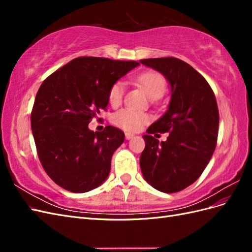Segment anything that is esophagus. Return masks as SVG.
Instances as JSON below:
<instances>
[{
    "mask_svg": "<svg viewBox=\"0 0 252 252\" xmlns=\"http://www.w3.org/2000/svg\"><path fill=\"white\" fill-rule=\"evenodd\" d=\"M133 136H134V135H133L132 133H130V132H126V133H125V139H126V140H131V139L133 138Z\"/></svg>",
    "mask_w": 252,
    "mask_h": 252,
    "instance_id": "34e87169",
    "label": "esophagus"
}]
</instances>
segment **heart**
I'll list each match as a JSON object with an SVG mask.
<instances>
[{"label": "heart", "instance_id": "heart-1", "mask_svg": "<svg viewBox=\"0 0 252 252\" xmlns=\"http://www.w3.org/2000/svg\"><path fill=\"white\" fill-rule=\"evenodd\" d=\"M135 83H138L143 87L150 97H161L166 89V82L161 74L155 71H147L141 73L134 79ZM125 93V84L122 81H118L113 84L109 90V103L112 106H118L123 100ZM114 124L120 128L128 131H135L140 129L145 123L148 122V117L146 114L136 111L131 108H125L118 111L113 117Z\"/></svg>", "mask_w": 252, "mask_h": 252}]
</instances>
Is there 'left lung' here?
Instances as JSON below:
<instances>
[{
	"instance_id": "obj_1",
	"label": "left lung",
	"mask_w": 252,
	"mask_h": 252,
	"mask_svg": "<svg viewBox=\"0 0 252 252\" xmlns=\"http://www.w3.org/2000/svg\"><path fill=\"white\" fill-rule=\"evenodd\" d=\"M140 62L161 72L171 88L168 109L143 135V177L158 191L178 192L200 178L216 149V96L203 75L184 61L169 57ZM157 132H169L167 141L159 143L151 135Z\"/></svg>"
}]
</instances>
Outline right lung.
Returning <instances> with one entry per match:
<instances>
[{"instance_id": "right-lung-1", "label": "right lung", "mask_w": 252, "mask_h": 252, "mask_svg": "<svg viewBox=\"0 0 252 252\" xmlns=\"http://www.w3.org/2000/svg\"><path fill=\"white\" fill-rule=\"evenodd\" d=\"M139 65L80 57L42 83L32 111V129L40 162L56 184L83 193L107 179L112 155L125 134L113 126L94 132L88 124L107 107L113 84Z\"/></svg>"}]
</instances>
